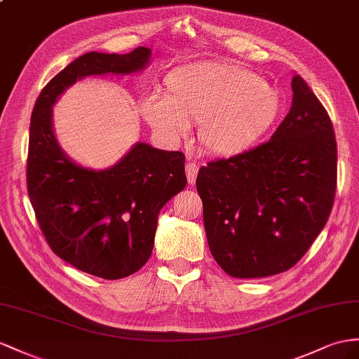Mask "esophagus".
Returning a JSON list of instances; mask_svg holds the SVG:
<instances>
[{
    "mask_svg": "<svg viewBox=\"0 0 359 359\" xmlns=\"http://www.w3.org/2000/svg\"><path fill=\"white\" fill-rule=\"evenodd\" d=\"M185 171H187V177H188V182L191 183V185H192V183H196L197 172H198V165L196 163V161H189L187 163Z\"/></svg>",
    "mask_w": 359,
    "mask_h": 359,
    "instance_id": "esophagus-1",
    "label": "esophagus"
}]
</instances>
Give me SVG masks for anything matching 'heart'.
<instances>
[{
    "label": "heart",
    "mask_w": 359,
    "mask_h": 359,
    "mask_svg": "<svg viewBox=\"0 0 359 359\" xmlns=\"http://www.w3.org/2000/svg\"><path fill=\"white\" fill-rule=\"evenodd\" d=\"M279 110L276 90L233 62H197L170 71L161 95L141 103V114L172 144L188 140L200 124L205 151L233 156L252 147Z\"/></svg>",
    "instance_id": "heart-1"
}]
</instances>
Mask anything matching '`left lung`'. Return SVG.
<instances>
[{"label": "left lung", "mask_w": 359, "mask_h": 359, "mask_svg": "<svg viewBox=\"0 0 359 359\" xmlns=\"http://www.w3.org/2000/svg\"><path fill=\"white\" fill-rule=\"evenodd\" d=\"M291 88L290 112L267 142L198 171L209 249L232 278H265L294 267L332 210V121L300 76Z\"/></svg>", "instance_id": "8db88e82"}]
</instances>
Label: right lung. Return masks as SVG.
Returning a JSON list of instances; mask_svg holds the SVG:
<instances>
[{
	"label": "right lung",
	"instance_id": "right-lung-1",
	"mask_svg": "<svg viewBox=\"0 0 359 359\" xmlns=\"http://www.w3.org/2000/svg\"><path fill=\"white\" fill-rule=\"evenodd\" d=\"M150 53L83 54L41 90L30 119L27 191L45 240L72 267L109 280L149 261L159 210L187 185L185 154L137 142L112 168H81L56 142L51 106L81 77L142 69Z\"/></svg>",
	"mask_w": 359,
	"mask_h": 359
}]
</instances>
